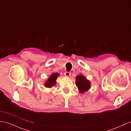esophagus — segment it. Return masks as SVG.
I'll return each mask as SVG.
<instances>
[{
  "mask_svg": "<svg viewBox=\"0 0 131 131\" xmlns=\"http://www.w3.org/2000/svg\"><path fill=\"white\" fill-rule=\"evenodd\" d=\"M64 75H65V76L68 77V78H69V77H70V75H71V72H65L64 73Z\"/></svg>",
  "mask_w": 131,
  "mask_h": 131,
  "instance_id": "obj_1",
  "label": "esophagus"
}]
</instances>
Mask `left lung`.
<instances>
[{
  "instance_id": "8db88e82",
  "label": "left lung",
  "mask_w": 131,
  "mask_h": 131,
  "mask_svg": "<svg viewBox=\"0 0 131 131\" xmlns=\"http://www.w3.org/2000/svg\"><path fill=\"white\" fill-rule=\"evenodd\" d=\"M75 83L79 92L81 93L88 91L91 88V82L82 74L78 75L76 77Z\"/></svg>"
}]
</instances>
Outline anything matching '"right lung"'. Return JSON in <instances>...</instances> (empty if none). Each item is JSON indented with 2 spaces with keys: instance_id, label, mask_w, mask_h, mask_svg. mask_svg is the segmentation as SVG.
<instances>
[{
  "instance_id": "right-lung-1",
  "label": "right lung",
  "mask_w": 131,
  "mask_h": 131,
  "mask_svg": "<svg viewBox=\"0 0 131 131\" xmlns=\"http://www.w3.org/2000/svg\"><path fill=\"white\" fill-rule=\"evenodd\" d=\"M59 75L60 74L59 73H52L46 80L45 83H43V85L47 88H51L52 86L56 84V80Z\"/></svg>"
}]
</instances>
